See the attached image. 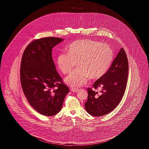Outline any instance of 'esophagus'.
Wrapping results in <instances>:
<instances>
[{"instance_id": "obj_1", "label": "esophagus", "mask_w": 149, "mask_h": 149, "mask_svg": "<svg viewBox=\"0 0 149 149\" xmlns=\"http://www.w3.org/2000/svg\"><path fill=\"white\" fill-rule=\"evenodd\" d=\"M71 91L72 92H77L79 91V89L77 88H71Z\"/></svg>"}]
</instances>
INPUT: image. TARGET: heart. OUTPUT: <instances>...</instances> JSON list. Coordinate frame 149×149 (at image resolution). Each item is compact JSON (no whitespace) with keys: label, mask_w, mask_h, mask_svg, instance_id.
<instances>
[{"label":"heart","mask_w":149,"mask_h":149,"mask_svg":"<svg viewBox=\"0 0 149 149\" xmlns=\"http://www.w3.org/2000/svg\"><path fill=\"white\" fill-rule=\"evenodd\" d=\"M68 52L58 55L57 64L62 72L66 74L77 63L79 67L65 80L72 86L85 84L89 78L97 79L102 77L109 68L113 58V51L109 45L92 40H80L71 43Z\"/></svg>","instance_id":"b5f03b06"}]
</instances>
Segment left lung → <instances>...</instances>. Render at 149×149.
Here are the masks:
<instances>
[{
    "label": "left lung",
    "mask_w": 149,
    "mask_h": 149,
    "mask_svg": "<svg viewBox=\"0 0 149 149\" xmlns=\"http://www.w3.org/2000/svg\"><path fill=\"white\" fill-rule=\"evenodd\" d=\"M128 62L123 48L106 73L94 82L93 89L88 88V99L85 102L86 111L91 115L99 117L112 111L124 95L127 83ZM100 88L98 93L95 89Z\"/></svg>",
    "instance_id": "left-lung-1"
}]
</instances>
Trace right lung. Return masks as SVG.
<instances>
[{"label": "right lung", "mask_w": 149, "mask_h": 149, "mask_svg": "<svg viewBox=\"0 0 149 149\" xmlns=\"http://www.w3.org/2000/svg\"><path fill=\"white\" fill-rule=\"evenodd\" d=\"M64 41L49 37L30 43L22 57V88L29 104L39 113L52 116L60 111L69 88L64 84L52 57V48Z\"/></svg>", "instance_id": "right-lung-1"}]
</instances>
